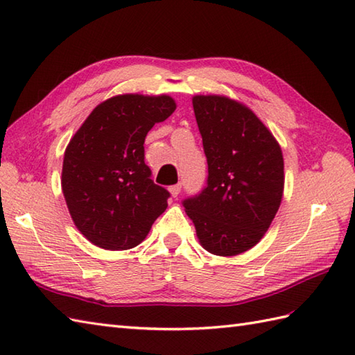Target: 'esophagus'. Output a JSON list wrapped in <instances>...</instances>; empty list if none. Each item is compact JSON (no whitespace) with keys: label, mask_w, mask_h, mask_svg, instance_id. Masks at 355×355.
Segmentation results:
<instances>
[{"label":"esophagus","mask_w":355,"mask_h":355,"mask_svg":"<svg viewBox=\"0 0 355 355\" xmlns=\"http://www.w3.org/2000/svg\"><path fill=\"white\" fill-rule=\"evenodd\" d=\"M180 191H182V183H177V184H173V186H171V187H169V192H171V195H172L173 198L178 197Z\"/></svg>","instance_id":"34e87169"}]
</instances>
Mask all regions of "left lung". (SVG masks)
<instances>
[{
    "mask_svg": "<svg viewBox=\"0 0 355 355\" xmlns=\"http://www.w3.org/2000/svg\"><path fill=\"white\" fill-rule=\"evenodd\" d=\"M207 184L183 206L209 253L235 256L261 241L282 201V150L252 110L225 96H195Z\"/></svg>",
    "mask_w": 355,
    "mask_h": 355,
    "instance_id": "1",
    "label": "left lung"
}]
</instances>
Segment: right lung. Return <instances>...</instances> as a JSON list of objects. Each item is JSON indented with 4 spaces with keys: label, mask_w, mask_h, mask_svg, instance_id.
Here are the masks:
<instances>
[{
    "label": "right lung",
    "mask_w": 355,
    "mask_h": 355,
    "mask_svg": "<svg viewBox=\"0 0 355 355\" xmlns=\"http://www.w3.org/2000/svg\"><path fill=\"white\" fill-rule=\"evenodd\" d=\"M177 105L169 96L120 94L97 105L64 154L62 192L89 243L128 250L146 238L169 192L150 180L145 137Z\"/></svg>",
    "instance_id": "right-lung-1"
}]
</instances>
